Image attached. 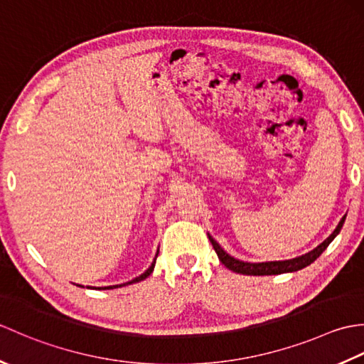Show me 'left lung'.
Wrapping results in <instances>:
<instances>
[{
    "instance_id": "left-lung-1",
    "label": "left lung",
    "mask_w": 364,
    "mask_h": 364,
    "mask_svg": "<svg viewBox=\"0 0 364 364\" xmlns=\"http://www.w3.org/2000/svg\"><path fill=\"white\" fill-rule=\"evenodd\" d=\"M346 220V215L344 218L339 220V223L336 225V228L333 230V233H331L326 241L321 242L316 249H313L311 252H308L305 255H300V257H296L292 259H284V261H264V262H249V261H242V259H237L235 257H231L225 250L222 249L219 245V242L215 241V239L208 233V237H210V241L214 247L215 253H218V257L220 259V262L225 267H228L230 270H233L236 274H242V275H278V274H288V272H297V270L304 269L306 266H310L313 261L318 259L322 252L327 249L328 244L333 241V239L338 236L339 231L343 228V223Z\"/></svg>"
}]
</instances>
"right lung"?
Returning a JSON list of instances; mask_svg holds the SVG:
<instances>
[{
	"label": "right lung",
	"instance_id": "1",
	"mask_svg": "<svg viewBox=\"0 0 364 364\" xmlns=\"http://www.w3.org/2000/svg\"><path fill=\"white\" fill-rule=\"evenodd\" d=\"M158 253H159V249H158V252H156V257H154V259H153V262H151V266L145 270L144 274H141L139 277H136V278H133V280L131 282H127V283H122V284H112V286H102V288H95V289H115V288H122V286H128V284H133V283H137V282H142V280H145L146 277H149L151 272H153V269H154V264H156V258H158ZM78 286H81V284H78ZM87 288H90V286H87Z\"/></svg>",
	"mask_w": 364,
	"mask_h": 364
}]
</instances>
